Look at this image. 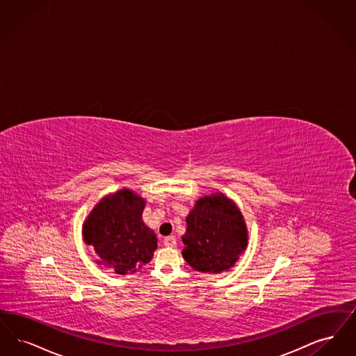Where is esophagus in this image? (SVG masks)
<instances>
[{"mask_svg":"<svg viewBox=\"0 0 356 356\" xmlns=\"http://www.w3.org/2000/svg\"><path fill=\"white\" fill-rule=\"evenodd\" d=\"M163 245H165L166 248H174V246L177 245L175 236H166V238L163 239Z\"/></svg>","mask_w":356,"mask_h":356,"instance_id":"esophagus-1","label":"esophagus"}]
</instances>
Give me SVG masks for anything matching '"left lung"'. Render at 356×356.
Wrapping results in <instances>:
<instances>
[{"instance_id": "left-lung-1", "label": "left lung", "mask_w": 356, "mask_h": 356, "mask_svg": "<svg viewBox=\"0 0 356 356\" xmlns=\"http://www.w3.org/2000/svg\"><path fill=\"white\" fill-rule=\"evenodd\" d=\"M186 223L182 255L198 273L229 271L248 248L245 218L236 203L220 191L195 202Z\"/></svg>"}]
</instances>
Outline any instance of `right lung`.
Masks as SVG:
<instances>
[{"label":"right lung","mask_w":356,"mask_h":356,"mask_svg":"<svg viewBox=\"0 0 356 356\" xmlns=\"http://www.w3.org/2000/svg\"><path fill=\"white\" fill-rule=\"evenodd\" d=\"M145 206L146 201L126 187L94 206L83 220L82 236L93 246L97 264L127 275L153 259L158 239L142 220Z\"/></svg>","instance_id":"add662e5"}]
</instances>
